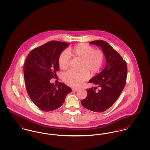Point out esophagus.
Returning a JSON list of instances; mask_svg holds the SVG:
<instances>
[{
    "label": "esophagus",
    "instance_id": "1",
    "mask_svg": "<svg viewBox=\"0 0 150 150\" xmlns=\"http://www.w3.org/2000/svg\"><path fill=\"white\" fill-rule=\"evenodd\" d=\"M78 91V89H76V88H72V91L74 92H76L77 91Z\"/></svg>",
    "mask_w": 150,
    "mask_h": 150
}]
</instances>
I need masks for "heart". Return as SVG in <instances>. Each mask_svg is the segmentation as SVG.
Listing matches in <instances>:
<instances>
[{
  "label": "heart",
  "mask_w": 150,
  "mask_h": 150,
  "mask_svg": "<svg viewBox=\"0 0 150 150\" xmlns=\"http://www.w3.org/2000/svg\"><path fill=\"white\" fill-rule=\"evenodd\" d=\"M81 59L78 71H68L63 75V80L68 86L78 87L92 75L99 71L104 60V54L100 50H94L93 47L80 43L73 48L64 50L58 58V64L62 70L68 68L70 57Z\"/></svg>",
  "instance_id": "1"
}]
</instances>
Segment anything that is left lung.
<instances>
[{
  "label": "left lung",
  "mask_w": 150,
  "mask_h": 150,
  "mask_svg": "<svg viewBox=\"0 0 150 150\" xmlns=\"http://www.w3.org/2000/svg\"><path fill=\"white\" fill-rule=\"evenodd\" d=\"M89 43L101 48L106 64L100 74L89 81L96 86L87 89V97L81 100V104L90 111L102 112L111 107L119 97L126 83L127 65L107 42L98 40Z\"/></svg>",
  "instance_id": "obj_1"
}]
</instances>
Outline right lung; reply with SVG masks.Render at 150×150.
<instances>
[{
    "mask_svg": "<svg viewBox=\"0 0 150 150\" xmlns=\"http://www.w3.org/2000/svg\"><path fill=\"white\" fill-rule=\"evenodd\" d=\"M69 44L51 41L29 53L23 66L24 79L29 97L43 111H51L61 107L71 88L59 83L56 86L50 80L57 76L58 58Z\"/></svg>",
    "mask_w": 150,
    "mask_h": 150,
    "instance_id": "right-lung-1",
    "label": "right lung"
}]
</instances>
